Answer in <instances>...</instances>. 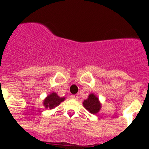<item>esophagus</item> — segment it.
Instances as JSON below:
<instances>
[{
	"instance_id": "obj_1",
	"label": "esophagus",
	"mask_w": 149,
	"mask_h": 149,
	"mask_svg": "<svg viewBox=\"0 0 149 149\" xmlns=\"http://www.w3.org/2000/svg\"><path fill=\"white\" fill-rule=\"evenodd\" d=\"M71 98L74 100H77V98H78V95H72L71 96Z\"/></svg>"
}]
</instances>
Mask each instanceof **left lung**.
<instances>
[{"mask_svg": "<svg viewBox=\"0 0 149 149\" xmlns=\"http://www.w3.org/2000/svg\"><path fill=\"white\" fill-rule=\"evenodd\" d=\"M83 104L90 113L93 114L97 113L101 109V104L98 101V98L93 94L89 95V98L84 101Z\"/></svg>", "mask_w": 149, "mask_h": 149, "instance_id": "left-lung-1", "label": "left lung"}]
</instances>
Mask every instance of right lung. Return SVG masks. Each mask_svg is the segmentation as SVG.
<instances>
[{
	"label": "right lung",
	"instance_id": "1",
	"mask_svg": "<svg viewBox=\"0 0 149 149\" xmlns=\"http://www.w3.org/2000/svg\"><path fill=\"white\" fill-rule=\"evenodd\" d=\"M65 100V98H60L56 93H53L47 97L44 101V106L46 108L53 109L55 107L58 106L62 101Z\"/></svg>",
	"mask_w": 149,
	"mask_h": 149
}]
</instances>
